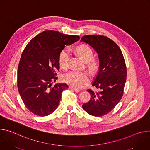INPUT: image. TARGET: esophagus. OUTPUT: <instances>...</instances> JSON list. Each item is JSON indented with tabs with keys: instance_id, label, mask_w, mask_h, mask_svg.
I'll return each instance as SVG.
<instances>
[{
	"instance_id": "obj_1",
	"label": "esophagus",
	"mask_w": 150,
	"mask_h": 150,
	"mask_svg": "<svg viewBox=\"0 0 150 150\" xmlns=\"http://www.w3.org/2000/svg\"><path fill=\"white\" fill-rule=\"evenodd\" d=\"M69 89H72V90H73L74 91H76V92H79V91H80L79 89L74 88V87H72V86H69Z\"/></svg>"
}]
</instances>
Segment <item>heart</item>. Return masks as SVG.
I'll use <instances>...</instances> for the list:
<instances>
[{"label": "heart", "instance_id": "heart-1", "mask_svg": "<svg viewBox=\"0 0 150 150\" xmlns=\"http://www.w3.org/2000/svg\"><path fill=\"white\" fill-rule=\"evenodd\" d=\"M75 50L85 62H87L88 68L92 73H95L98 71V62L93 59V52L88 45H80L76 48ZM70 57V51L68 48L64 49L60 52L59 56V64L62 69H66L68 68ZM63 80L74 88H81L89 82L90 77L86 72L72 71L64 75Z\"/></svg>", "mask_w": 150, "mask_h": 150}]
</instances>
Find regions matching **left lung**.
Instances as JSON below:
<instances>
[{
  "mask_svg": "<svg viewBox=\"0 0 150 150\" xmlns=\"http://www.w3.org/2000/svg\"><path fill=\"white\" fill-rule=\"evenodd\" d=\"M81 41L95 50L100 62L98 72L92 84L99 91L87 90L91 98L82 108L92 116L100 117L110 112L123 96L127 74L125 59L117 45L105 36L85 35Z\"/></svg>",
  "mask_w": 150,
  "mask_h": 150,
  "instance_id": "obj_1",
  "label": "left lung"
}]
</instances>
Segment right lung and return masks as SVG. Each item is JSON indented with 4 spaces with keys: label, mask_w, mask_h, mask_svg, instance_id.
<instances>
[{
    "label": "right lung",
    "mask_w": 150,
    "mask_h": 150,
    "mask_svg": "<svg viewBox=\"0 0 150 150\" xmlns=\"http://www.w3.org/2000/svg\"><path fill=\"white\" fill-rule=\"evenodd\" d=\"M79 36L56 31H45L34 37L25 47L18 69V89L26 108L39 116L52 113L59 105L62 93L68 88L57 83L56 72L60 69L59 56L65 47L79 40Z\"/></svg>",
    "instance_id": "1"
}]
</instances>
